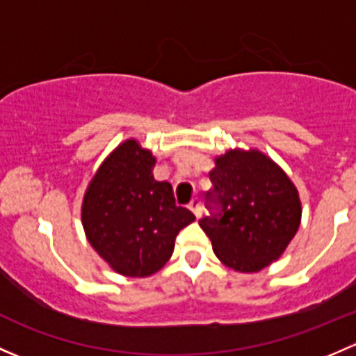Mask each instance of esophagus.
I'll return each instance as SVG.
<instances>
[{
	"label": "esophagus",
	"instance_id": "esophagus-1",
	"mask_svg": "<svg viewBox=\"0 0 356 356\" xmlns=\"http://www.w3.org/2000/svg\"><path fill=\"white\" fill-rule=\"evenodd\" d=\"M188 208L191 211L196 215V218H200V213H201V201L197 200V197H194V200H191V203L188 204Z\"/></svg>",
	"mask_w": 356,
	"mask_h": 356
}]
</instances>
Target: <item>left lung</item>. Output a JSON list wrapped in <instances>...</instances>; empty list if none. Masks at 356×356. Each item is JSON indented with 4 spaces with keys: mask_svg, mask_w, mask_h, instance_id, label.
Masks as SVG:
<instances>
[{
    "mask_svg": "<svg viewBox=\"0 0 356 356\" xmlns=\"http://www.w3.org/2000/svg\"><path fill=\"white\" fill-rule=\"evenodd\" d=\"M208 197L220 213L200 227L216 257L238 273H257L278 261L302 220L298 191L282 167L256 148L228 149L209 172Z\"/></svg>",
    "mask_w": 356,
    "mask_h": 356,
    "instance_id": "left-lung-1",
    "label": "left lung"
}]
</instances>
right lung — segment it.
<instances>
[{"label":"right lung","mask_w":356,"mask_h":356,"mask_svg":"<svg viewBox=\"0 0 356 356\" xmlns=\"http://www.w3.org/2000/svg\"><path fill=\"white\" fill-rule=\"evenodd\" d=\"M156 159L129 138L109 153L90 181L81 223L90 245L115 273L147 278L174 252L179 232L196 220L175 204L172 186L153 177Z\"/></svg>","instance_id":"add662e5"}]
</instances>
